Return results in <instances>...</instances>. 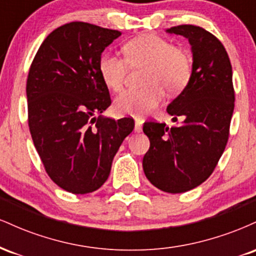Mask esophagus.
Here are the masks:
<instances>
[{
  "label": "esophagus",
  "mask_w": 256,
  "mask_h": 256,
  "mask_svg": "<svg viewBox=\"0 0 256 256\" xmlns=\"http://www.w3.org/2000/svg\"><path fill=\"white\" fill-rule=\"evenodd\" d=\"M142 120L136 119V124H134V131L136 132H140L142 131Z\"/></svg>",
  "instance_id": "esophagus-1"
}]
</instances>
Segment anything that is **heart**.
<instances>
[{"label": "heart", "instance_id": "obj_1", "mask_svg": "<svg viewBox=\"0 0 256 256\" xmlns=\"http://www.w3.org/2000/svg\"><path fill=\"white\" fill-rule=\"evenodd\" d=\"M125 58L113 54L100 58L98 72L106 86L119 91L125 83L128 64L146 66L143 89L125 90L116 96L114 110L119 116L140 118L152 113L164 98V90L178 95L189 84L192 74L190 55L156 34H140L122 46Z\"/></svg>", "mask_w": 256, "mask_h": 256}]
</instances>
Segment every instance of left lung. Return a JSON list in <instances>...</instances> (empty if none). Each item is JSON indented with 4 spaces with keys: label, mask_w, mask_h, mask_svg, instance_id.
Here are the masks:
<instances>
[{
    "label": "left lung",
    "mask_w": 256,
    "mask_h": 256,
    "mask_svg": "<svg viewBox=\"0 0 256 256\" xmlns=\"http://www.w3.org/2000/svg\"><path fill=\"white\" fill-rule=\"evenodd\" d=\"M188 38L192 52L189 84L167 106L180 124L146 122L143 132L150 140L143 158L148 180L165 192L179 194L198 186L212 174L225 150L234 108L230 58L222 42L195 25L166 30Z\"/></svg>",
    "instance_id": "obj_1"
}]
</instances>
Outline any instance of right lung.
<instances>
[{
	"instance_id": "right-lung-1",
	"label": "right lung",
	"mask_w": 256,
	"mask_h": 256,
	"mask_svg": "<svg viewBox=\"0 0 256 256\" xmlns=\"http://www.w3.org/2000/svg\"><path fill=\"white\" fill-rule=\"evenodd\" d=\"M120 34L83 22L64 24L43 40L28 71L32 140L49 177L68 192L82 195L101 188L114 155L134 128L131 118L101 116L112 101L98 61Z\"/></svg>"
}]
</instances>
